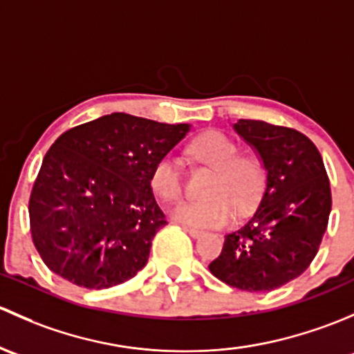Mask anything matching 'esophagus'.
Segmentation results:
<instances>
[{"mask_svg": "<svg viewBox=\"0 0 354 354\" xmlns=\"http://www.w3.org/2000/svg\"><path fill=\"white\" fill-rule=\"evenodd\" d=\"M184 230L189 233V235L192 236V239H199V236L203 235L201 230H196V228H191V227H184Z\"/></svg>", "mask_w": 354, "mask_h": 354, "instance_id": "obj_1", "label": "esophagus"}]
</instances>
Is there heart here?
I'll use <instances>...</instances> for the list:
<instances>
[{
  "instance_id": "heart-1",
  "label": "heart",
  "mask_w": 354,
  "mask_h": 354,
  "mask_svg": "<svg viewBox=\"0 0 354 354\" xmlns=\"http://www.w3.org/2000/svg\"><path fill=\"white\" fill-rule=\"evenodd\" d=\"M191 153L199 162L214 167L207 182L209 198L180 201L172 207V218L178 223L196 228L223 227L233 218V206L247 209L257 199L262 185V170L250 156L240 155L232 138L220 131H207L196 138ZM151 191L163 201H174L182 192L180 167L170 153L160 156L151 169Z\"/></svg>"
}]
</instances>
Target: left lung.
I'll use <instances>...</instances> for the list:
<instances>
[{
  "label": "left lung",
  "instance_id": "left-lung-1",
  "mask_svg": "<svg viewBox=\"0 0 354 354\" xmlns=\"http://www.w3.org/2000/svg\"><path fill=\"white\" fill-rule=\"evenodd\" d=\"M233 127L261 155L266 185L249 221L225 235L209 271L239 290L271 291L298 278L319 252L330 182L319 150L300 131L252 119Z\"/></svg>",
  "mask_w": 354,
  "mask_h": 354
}]
</instances>
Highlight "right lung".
Returning <instances> with one entry per match:
<instances>
[{"instance_id":"1","label":"right lung","mask_w":354,"mask_h":354,"mask_svg":"<svg viewBox=\"0 0 354 354\" xmlns=\"http://www.w3.org/2000/svg\"><path fill=\"white\" fill-rule=\"evenodd\" d=\"M187 131L189 124L114 112L61 134L28 199L32 242L44 264L88 290L134 278L167 225L151 169Z\"/></svg>"}]
</instances>
